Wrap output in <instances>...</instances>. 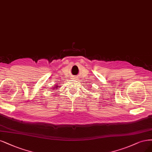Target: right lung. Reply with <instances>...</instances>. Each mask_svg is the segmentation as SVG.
<instances>
[{"mask_svg": "<svg viewBox=\"0 0 152 152\" xmlns=\"http://www.w3.org/2000/svg\"><path fill=\"white\" fill-rule=\"evenodd\" d=\"M58 84H59V83H58V84H57V85H55V86H53V87L52 88H53V89H51V90H55V89L58 90V88L61 87V86H58Z\"/></svg>", "mask_w": 152, "mask_h": 152, "instance_id": "add662e5", "label": "right lung"}]
</instances>
